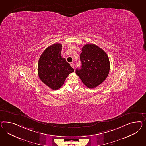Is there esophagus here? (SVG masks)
<instances>
[{
  "label": "esophagus",
  "mask_w": 146,
  "mask_h": 146,
  "mask_svg": "<svg viewBox=\"0 0 146 146\" xmlns=\"http://www.w3.org/2000/svg\"><path fill=\"white\" fill-rule=\"evenodd\" d=\"M70 65H71V66H72V67H73V68H74V67H75V66H74V64L73 63H71V64H70Z\"/></svg>",
  "instance_id": "esophagus-1"
}]
</instances>
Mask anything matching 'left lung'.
I'll use <instances>...</instances> for the list:
<instances>
[{
    "label": "left lung",
    "mask_w": 146,
    "mask_h": 146,
    "mask_svg": "<svg viewBox=\"0 0 146 146\" xmlns=\"http://www.w3.org/2000/svg\"><path fill=\"white\" fill-rule=\"evenodd\" d=\"M81 67L75 73L89 88L97 87L106 79L110 70V62L102 49L94 44L83 46L80 55Z\"/></svg>",
    "instance_id": "left-lung-1"
}]
</instances>
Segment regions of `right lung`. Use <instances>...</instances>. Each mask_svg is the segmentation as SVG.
<instances>
[{
  "instance_id": "right-lung-1",
  "label": "right lung",
  "mask_w": 146,
  "mask_h": 146,
  "mask_svg": "<svg viewBox=\"0 0 146 146\" xmlns=\"http://www.w3.org/2000/svg\"><path fill=\"white\" fill-rule=\"evenodd\" d=\"M62 46L54 43L46 48L40 57L38 73L40 79L52 90H57L65 79L74 72L66 59L62 57Z\"/></svg>"
}]
</instances>
